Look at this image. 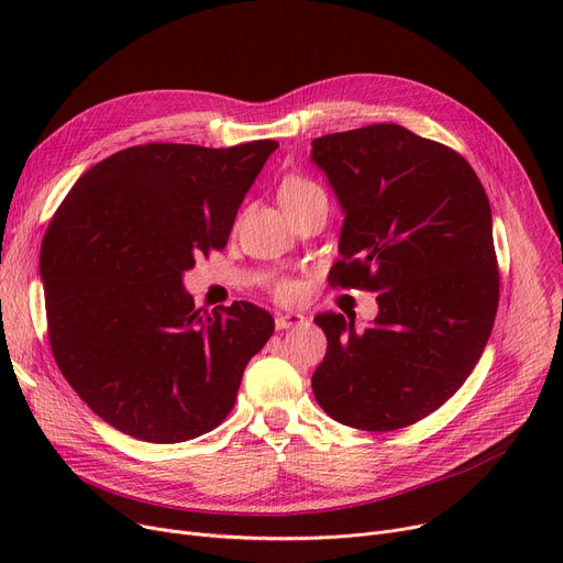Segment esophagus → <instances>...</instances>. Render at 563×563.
<instances>
[{"label":"esophagus","instance_id":"obj_1","mask_svg":"<svg viewBox=\"0 0 563 563\" xmlns=\"http://www.w3.org/2000/svg\"><path fill=\"white\" fill-rule=\"evenodd\" d=\"M303 321H306V317L299 314V312H278V314H276V329H278V331L297 329V327H301Z\"/></svg>","mask_w":563,"mask_h":563}]
</instances>
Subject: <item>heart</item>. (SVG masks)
Listing matches in <instances>:
<instances>
[{"label":"heart","instance_id":"heart-1","mask_svg":"<svg viewBox=\"0 0 563 563\" xmlns=\"http://www.w3.org/2000/svg\"><path fill=\"white\" fill-rule=\"evenodd\" d=\"M319 194H323V189L319 185H314L312 180H306V177H299V175H289V177H285L280 189H278V200L285 210V207H291V205H297V202L319 196ZM274 294L278 299L287 301L294 297V294H297V283L289 278H283L274 285Z\"/></svg>","mask_w":563,"mask_h":563}]
</instances>
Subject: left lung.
<instances>
[{"instance_id":"left-lung-1","label":"left lung","mask_w":563,"mask_h":563,"mask_svg":"<svg viewBox=\"0 0 563 563\" xmlns=\"http://www.w3.org/2000/svg\"><path fill=\"white\" fill-rule=\"evenodd\" d=\"M312 162L344 212L329 283L378 291L365 331L344 314L314 317L329 342L314 399L353 429L416 424L463 386L493 331L488 196L456 151L395 123L319 136Z\"/></svg>"}]
</instances>
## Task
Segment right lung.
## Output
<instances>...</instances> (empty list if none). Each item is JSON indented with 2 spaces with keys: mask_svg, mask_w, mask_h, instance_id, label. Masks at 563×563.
<instances>
[{
  "mask_svg": "<svg viewBox=\"0 0 563 563\" xmlns=\"http://www.w3.org/2000/svg\"><path fill=\"white\" fill-rule=\"evenodd\" d=\"M276 147L132 145L88 168L58 205L41 246L49 346L113 429L164 445L228 418L274 317L249 301L196 308L183 274L225 249Z\"/></svg>",
  "mask_w": 563,
  "mask_h": 563,
  "instance_id": "obj_1",
  "label": "right lung"
}]
</instances>
